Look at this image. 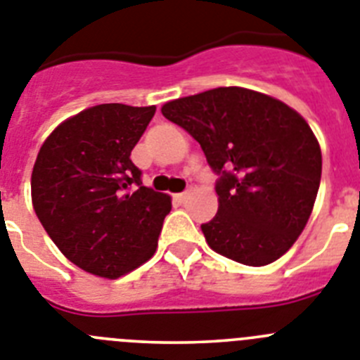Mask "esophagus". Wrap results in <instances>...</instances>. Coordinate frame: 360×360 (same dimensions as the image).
I'll return each mask as SVG.
<instances>
[{"label": "esophagus", "instance_id": "34e87169", "mask_svg": "<svg viewBox=\"0 0 360 360\" xmlns=\"http://www.w3.org/2000/svg\"><path fill=\"white\" fill-rule=\"evenodd\" d=\"M174 199H176L177 202H184V201H186V199H188V192L176 193V195H174Z\"/></svg>", "mask_w": 360, "mask_h": 360}]
</instances>
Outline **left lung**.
<instances>
[{
    "label": "left lung",
    "mask_w": 360,
    "mask_h": 360,
    "mask_svg": "<svg viewBox=\"0 0 360 360\" xmlns=\"http://www.w3.org/2000/svg\"><path fill=\"white\" fill-rule=\"evenodd\" d=\"M162 115L201 145L219 210L201 224L214 252L264 266L286 254L317 198L323 155L311 128L266 94L221 86L168 101Z\"/></svg>",
    "instance_id": "1"
}]
</instances>
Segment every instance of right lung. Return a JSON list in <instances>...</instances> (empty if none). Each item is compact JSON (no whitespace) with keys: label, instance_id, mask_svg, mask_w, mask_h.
Masks as SVG:
<instances>
[{"label":"right lung","instance_id":"obj_1","mask_svg":"<svg viewBox=\"0 0 360 360\" xmlns=\"http://www.w3.org/2000/svg\"><path fill=\"white\" fill-rule=\"evenodd\" d=\"M155 106L106 103L63 121L32 170V205L61 254L89 274L117 279L158 248L170 195L143 186L130 159Z\"/></svg>","mask_w":360,"mask_h":360}]
</instances>
